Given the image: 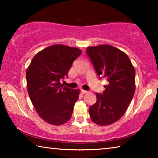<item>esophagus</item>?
Here are the masks:
<instances>
[{"label":"esophagus","mask_w":158,"mask_h":158,"mask_svg":"<svg viewBox=\"0 0 158 158\" xmlns=\"http://www.w3.org/2000/svg\"><path fill=\"white\" fill-rule=\"evenodd\" d=\"M81 93H83V94H85V93H88L87 90H83V89L81 90Z\"/></svg>","instance_id":"obj_1"}]
</instances>
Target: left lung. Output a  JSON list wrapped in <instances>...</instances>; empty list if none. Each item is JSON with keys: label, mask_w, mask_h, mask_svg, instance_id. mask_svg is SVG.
<instances>
[{"label": "left lung", "mask_w": 158, "mask_h": 158, "mask_svg": "<svg viewBox=\"0 0 158 158\" xmlns=\"http://www.w3.org/2000/svg\"><path fill=\"white\" fill-rule=\"evenodd\" d=\"M100 79H105L102 93H96L97 101L89 107L95 124L111 125L126 111L135 91V69L126 53L111 45L102 44L86 49Z\"/></svg>", "instance_id": "1"}]
</instances>
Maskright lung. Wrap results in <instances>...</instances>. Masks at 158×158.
<instances>
[{
  "mask_svg": "<svg viewBox=\"0 0 158 158\" xmlns=\"http://www.w3.org/2000/svg\"><path fill=\"white\" fill-rule=\"evenodd\" d=\"M81 53L76 47L52 45L37 53L26 70L29 97L39 116L48 123L60 125L70 119L79 90L63 86L60 81Z\"/></svg>",
  "mask_w": 158,
  "mask_h": 158,
  "instance_id": "obj_1",
  "label": "right lung"
}]
</instances>
